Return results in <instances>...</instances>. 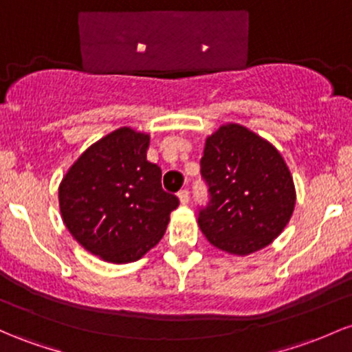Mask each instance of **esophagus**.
Wrapping results in <instances>:
<instances>
[{"instance_id": "obj_1", "label": "esophagus", "mask_w": 352, "mask_h": 352, "mask_svg": "<svg viewBox=\"0 0 352 352\" xmlns=\"http://www.w3.org/2000/svg\"><path fill=\"white\" fill-rule=\"evenodd\" d=\"M179 200H180V204H182V206H187L188 200H190V195H188L187 188H184V190L179 192Z\"/></svg>"}]
</instances>
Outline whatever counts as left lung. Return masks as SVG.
<instances>
[{"label":"left lung","instance_id":"1","mask_svg":"<svg viewBox=\"0 0 352 352\" xmlns=\"http://www.w3.org/2000/svg\"><path fill=\"white\" fill-rule=\"evenodd\" d=\"M210 204L200 210L207 241L232 256H249L279 237L296 207V187L279 150L239 123L208 135L200 160Z\"/></svg>","mask_w":352,"mask_h":352}]
</instances>
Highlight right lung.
Returning <instances> with one entry per match:
<instances>
[{"mask_svg":"<svg viewBox=\"0 0 352 352\" xmlns=\"http://www.w3.org/2000/svg\"><path fill=\"white\" fill-rule=\"evenodd\" d=\"M150 135L122 126L88 146L58 187L65 227L94 256L126 264L153 249L179 199L162 188V170L146 160Z\"/></svg>","mask_w":352,"mask_h":352,"instance_id":"add662e5","label":"right lung"}]
</instances>
